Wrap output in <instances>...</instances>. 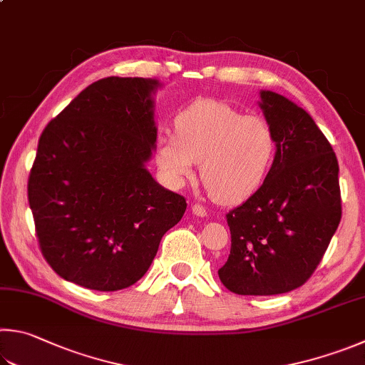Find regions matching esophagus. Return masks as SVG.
I'll return each mask as SVG.
<instances>
[{"label":"esophagus","instance_id":"1","mask_svg":"<svg viewBox=\"0 0 365 365\" xmlns=\"http://www.w3.org/2000/svg\"><path fill=\"white\" fill-rule=\"evenodd\" d=\"M191 212L197 217H205L207 215V210H205L201 204H191Z\"/></svg>","mask_w":365,"mask_h":365}]
</instances>
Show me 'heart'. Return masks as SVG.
Wrapping results in <instances>:
<instances>
[{"instance_id":"obj_1","label":"heart","mask_w":365,"mask_h":365,"mask_svg":"<svg viewBox=\"0 0 365 365\" xmlns=\"http://www.w3.org/2000/svg\"><path fill=\"white\" fill-rule=\"evenodd\" d=\"M175 134L156 137L155 158L164 177L178 187L196 163L210 197L220 204L246 200L262 187L274 163L273 125L227 102L202 98L178 111Z\"/></svg>"}]
</instances>
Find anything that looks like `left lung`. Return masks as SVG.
Here are the masks:
<instances>
[{
	"mask_svg": "<svg viewBox=\"0 0 365 365\" xmlns=\"http://www.w3.org/2000/svg\"><path fill=\"white\" fill-rule=\"evenodd\" d=\"M277 150L264 182L227 214L231 249L218 269L237 295H276L303 286L339 228V161L307 111L284 96L260 92Z\"/></svg>",
	"mask_w": 365,
	"mask_h": 365,
	"instance_id": "1",
	"label": "left lung"
}]
</instances>
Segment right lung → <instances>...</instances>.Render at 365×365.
<instances>
[{
  "mask_svg": "<svg viewBox=\"0 0 365 365\" xmlns=\"http://www.w3.org/2000/svg\"><path fill=\"white\" fill-rule=\"evenodd\" d=\"M156 79L110 76L88 86L46 125L29 177L39 249L56 273L113 292L147 273L185 197L145 163L156 142Z\"/></svg>",
  "mask_w": 365,
  "mask_h": 365,
  "instance_id": "1",
  "label": "right lung"
}]
</instances>
